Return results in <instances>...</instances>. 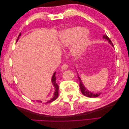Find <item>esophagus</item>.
Here are the masks:
<instances>
[{
	"mask_svg": "<svg viewBox=\"0 0 129 129\" xmlns=\"http://www.w3.org/2000/svg\"><path fill=\"white\" fill-rule=\"evenodd\" d=\"M68 68V64H66V63L63 64V65L62 66V67H61V69H62V71H64V70L67 69Z\"/></svg>",
	"mask_w": 129,
	"mask_h": 129,
	"instance_id": "obj_1",
	"label": "esophagus"
}]
</instances>
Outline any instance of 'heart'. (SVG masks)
Instances as JSON below:
<instances>
[{"label": "heart", "mask_w": 129, "mask_h": 129, "mask_svg": "<svg viewBox=\"0 0 129 129\" xmlns=\"http://www.w3.org/2000/svg\"><path fill=\"white\" fill-rule=\"evenodd\" d=\"M59 39L63 47H69L72 45L71 52L75 57H79L84 52L89 44L87 29L82 27H76L62 30L59 33Z\"/></svg>", "instance_id": "b5f03b06"}]
</instances>
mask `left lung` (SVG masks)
<instances>
[{"mask_svg":"<svg viewBox=\"0 0 129 129\" xmlns=\"http://www.w3.org/2000/svg\"><path fill=\"white\" fill-rule=\"evenodd\" d=\"M103 38L105 40H107L112 46H114L112 42H111V41L110 40V39H109V38L107 36L106 34L104 35L103 37ZM78 78H79V82H80V89H81V91L82 93V94L84 96H87L88 97H90V98H93V97H98V96H100V95L101 94V93H95L91 92V91H89V90H88L85 88L84 84H83L82 82V81H81V78L80 77V76L79 75H78Z\"/></svg>","mask_w":129,"mask_h":129,"instance_id":"8db88e82","label":"left lung"}]
</instances>
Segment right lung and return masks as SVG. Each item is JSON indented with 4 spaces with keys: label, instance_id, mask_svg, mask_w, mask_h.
Returning <instances> with one entry per match:
<instances>
[{
    "label": "right lung",
    "instance_id": "obj_1",
    "mask_svg": "<svg viewBox=\"0 0 129 129\" xmlns=\"http://www.w3.org/2000/svg\"><path fill=\"white\" fill-rule=\"evenodd\" d=\"M20 36H21V33L19 34V36L18 37V39H17V41L18 40L19 38V37H20ZM55 74H56V72H55V73L53 74V75L52 78V83H53V84L54 85V88H55V92H54V96H53V97L51 100H48L47 102H46V103H50V102H53L54 101H55L57 98L58 96V85L57 84V83L56 82V77L55 76ZM40 102H41V101H40Z\"/></svg>",
    "mask_w": 129,
    "mask_h": 129
}]
</instances>
